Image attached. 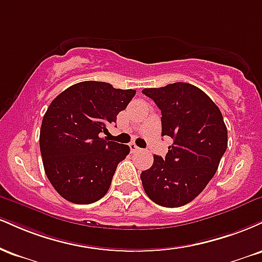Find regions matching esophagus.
<instances>
[{"mask_svg": "<svg viewBox=\"0 0 262 262\" xmlns=\"http://www.w3.org/2000/svg\"><path fill=\"white\" fill-rule=\"evenodd\" d=\"M129 148H130V151L133 152V151H138V150H139V146H137V144L135 143H130L129 144Z\"/></svg>", "mask_w": 262, "mask_h": 262, "instance_id": "esophagus-1", "label": "esophagus"}]
</instances>
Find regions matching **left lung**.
I'll return each mask as SVG.
<instances>
[{
	"mask_svg": "<svg viewBox=\"0 0 262 262\" xmlns=\"http://www.w3.org/2000/svg\"><path fill=\"white\" fill-rule=\"evenodd\" d=\"M143 93L161 111V135L173 140L165 159L154 155L151 167L140 173L144 191L159 206H185L206 188L227 150L223 116L217 104L191 83L144 89Z\"/></svg>",
	"mask_w": 262,
	"mask_h": 262,
	"instance_id": "8db88e82",
	"label": "left lung"
}]
</instances>
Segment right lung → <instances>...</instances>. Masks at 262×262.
<instances>
[{
    "instance_id": "1",
    "label": "right lung",
    "mask_w": 262,
    "mask_h": 262,
    "mask_svg": "<svg viewBox=\"0 0 262 262\" xmlns=\"http://www.w3.org/2000/svg\"><path fill=\"white\" fill-rule=\"evenodd\" d=\"M135 90L83 81L54 98L41 122L40 145L45 173L69 202L90 204L107 193L117 166L130 149L100 137L116 123Z\"/></svg>"
}]
</instances>
